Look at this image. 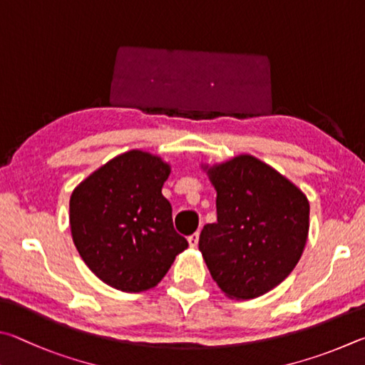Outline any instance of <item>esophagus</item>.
<instances>
[{"label":"esophagus","mask_w":365,"mask_h":365,"mask_svg":"<svg viewBox=\"0 0 365 365\" xmlns=\"http://www.w3.org/2000/svg\"><path fill=\"white\" fill-rule=\"evenodd\" d=\"M187 240H189V245L192 247V248H195L197 245H199V234H192V235H189L187 237Z\"/></svg>","instance_id":"34e87169"}]
</instances>
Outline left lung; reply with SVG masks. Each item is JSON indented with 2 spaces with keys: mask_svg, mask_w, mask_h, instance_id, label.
<instances>
[{
  "mask_svg": "<svg viewBox=\"0 0 365 365\" xmlns=\"http://www.w3.org/2000/svg\"><path fill=\"white\" fill-rule=\"evenodd\" d=\"M218 221L203 226L199 248L229 298L264 295L289 277L309 231V202L295 184L253 155L205 166Z\"/></svg>",
  "mask_w": 365,
  "mask_h": 365,
  "instance_id": "left-lung-1",
  "label": "left lung"
}]
</instances>
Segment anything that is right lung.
<instances>
[{
  "mask_svg": "<svg viewBox=\"0 0 365 365\" xmlns=\"http://www.w3.org/2000/svg\"><path fill=\"white\" fill-rule=\"evenodd\" d=\"M170 165L130 150L102 165L70 197V231L86 266L102 282L138 293L155 287L187 240L173 227L162 195Z\"/></svg>",
  "mask_w": 365,
  "mask_h": 365,
  "instance_id": "add662e5",
  "label": "right lung"
}]
</instances>
